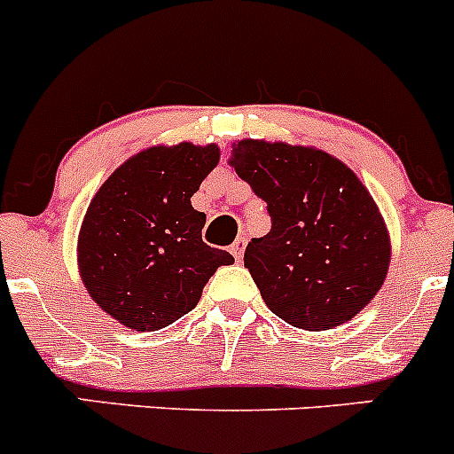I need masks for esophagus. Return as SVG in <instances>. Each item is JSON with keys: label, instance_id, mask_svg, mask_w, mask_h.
<instances>
[{"label": "esophagus", "instance_id": "34e87169", "mask_svg": "<svg viewBox=\"0 0 454 454\" xmlns=\"http://www.w3.org/2000/svg\"><path fill=\"white\" fill-rule=\"evenodd\" d=\"M244 248H246V237H239V239L231 246V253L237 261H241V256H244Z\"/></svg>", "mask_w": 454, "mask_h": 454}]
</instances>
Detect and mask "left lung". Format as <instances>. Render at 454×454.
Instances as JSON below:
<instances>
[{
  "mask_svg": "<svg viewBox=\"0 0 454 454\" xmlns=\"http://www.w3.org/2000/svg\"><path fill=\"white\" fill-rule=\"evenodd\" d=\"M228 164L268 204L272 228L244 254L265 305L320 332L354 318L382 287L387 226L363 182L312 146L241 140Z\"/></svg>",
  "mask_w": 454,
  "mask_h": 454,
  "instance_id": "1",
  "label": "left lung"
}]
</instances>
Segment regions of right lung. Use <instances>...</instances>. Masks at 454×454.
I'll use <instances>...</instances> for the list:
<instances>
[{
    "label": "right lung",
    "instance_id": "obj_1",
    "mask_svg": "<svg viewBox=\"0 0 454 454\" xmlns=\"http://www.w3.org/2000/svg\"><path fill=\"white\" fill-rule=\"evenodd\" d=\"M215 145L151 146L116 168L87 208L79 270L87 292L136 332H155L198 305L231 253L201 241L206 215L191 206L217 167Z\"/></svg>",
    "mask_w": 454,
    "mask_h": 454
}]
</instances>
